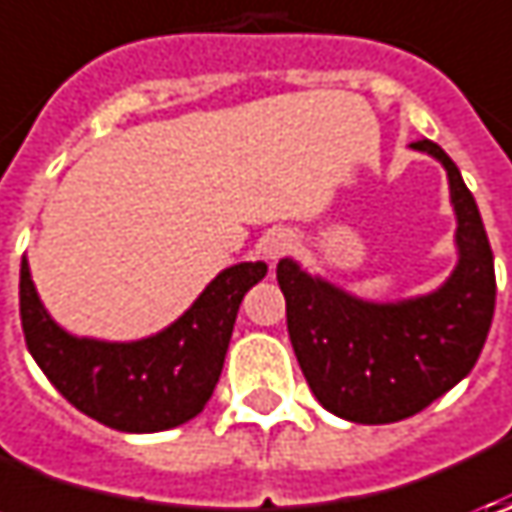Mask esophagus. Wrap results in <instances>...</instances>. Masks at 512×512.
I'll return each mask as SVG.
<instances>
[{"label": "esophagus", "instance_id": "1", "mask_svg": "<svg viewBox=\"0 0 512 512\" xmlns=\"http://www.w3.org/2000/svg\"><path fill=\"white\" fill-rule=\"evenodd\" d=\"M290 247H293V233L285 230V227H273V230H267L265 236H262V242H259V253L270 259V262H279L282 256L290 253Z\"/></svg>", "mask_w": 512, "mask_h": 512}]
</instances>
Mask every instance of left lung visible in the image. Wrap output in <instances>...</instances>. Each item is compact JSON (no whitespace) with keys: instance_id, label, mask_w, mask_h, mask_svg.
<instances>
[{"instance_id":"obj_1","label":"left lung","mask_w":512,"mask_h":512,"mask_svg":"<svg viewBox=\"0 0 512 512\" xmlns=\"http://www.w3.org/2000/svg\"><path fill=\"white\" fill-rule=\"evenodd\" d=\"M447 170L456 210L459 262L427 296L364 302L282 259L276 279L287 302V333L319 404L356 424L416 416L473 370L496 307L493 250L473 193L436 142L419 139Z\"/></svg>"}]
</instances>
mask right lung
Listing matches in <instances>:
<instances>
[{
    "label": "right lung",
    "instance_id": "right-lung-1",
    "mask_svg": "<svg viewBox=\"0 0 512 512\" xmlns=\"http://www.w3.org/2000/svg\"><path fill=\"white\" fill-rule=\"evenodd\" d=\"M265 273V262L225 267L162 333L139 342H99L70 336L50 319L22 256L19 316L30 356L76 410L122 433H159L205 410L222 376L239 305Z\"/></svg>",
    "mask_w": 512,
    "mask_h": 512
}]
</instances>
